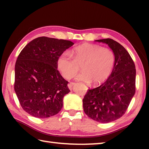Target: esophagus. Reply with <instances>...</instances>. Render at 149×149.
Masks as SVG:
<instances>
[{
  "instance_id": "obj_1",
  "label": "esophagus",
  "mask_w": 149,
  "mask_h": 149,
  "mask_svg": "<svg viewBox=\"0 0 149 149\" xmlns=\"http://www.w3.org/2000/svg\"><path fill=\"white\" fill-rule=\"evenodd\" d=\"M74 82H70V83L68 84V87L69 88L70 90H72V86H73V85H74Z\"/></svg>"
}]
</instances>
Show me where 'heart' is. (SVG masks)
I'll use <instances>...</instances> for the list:
<instances>
[{
    "instance_id": "obj_1",
    "label": "heart",
    "mask_w": 149,
    "mask_h": 149,
    "mask_svg": "<svg viewBox=\"0 0 149 149\" xmlns=\"http://www.w3.org/2000/svg\"><path fill=\"white\" fill-rule=\"evenodd\" d=\"M72 55L63 52L57 59V67L62 76L69 79L80 69L83 72L76 79L100 84L105 82L111 74L115 66V56L111 50L95 44H83L72 50Z\"/></svg>"
}]
</instances>
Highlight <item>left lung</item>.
Returning <instances> with one entry per match:
<instances>
[{"label": "left lung", "instance_id": "obj_1", "mask_svg": "<svg viewBox=\"0 0 149 149\" xmlns=\"http://www.w3.org/2000/svg\"><path fill=\"white\" fill-rule=\"evenodd\" d=\"M107 43L115 54V66L105 83L88 89L83 100L84 111L90 118L108 123L125 113L136 91V68L129 52L110 38L96 40Z\"/></svg>", "mask_w": 149, "mask_h": 149}]
</instances>
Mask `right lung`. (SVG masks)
Instances as JSON below:
<instances>
[{
	"mask_svg": "<svg viewBox=\"0 0 149 149\" xmlns=\"http://www.w3.org/2000/svg\"><path fill=\"white\" fill-rule=\"evenodd\" d=\"M73 45L70 40L42 36L30 42L19 54L14 88L22 107L29 115L45 118L62 109L63 98L70 90L68 82L57 69V59Z\"/></svg>",
	"mask_w": 149,
	"mask_h": 149,
	"instance_id": "add662e5",
	"label": "right lung"
}]
</instances>
